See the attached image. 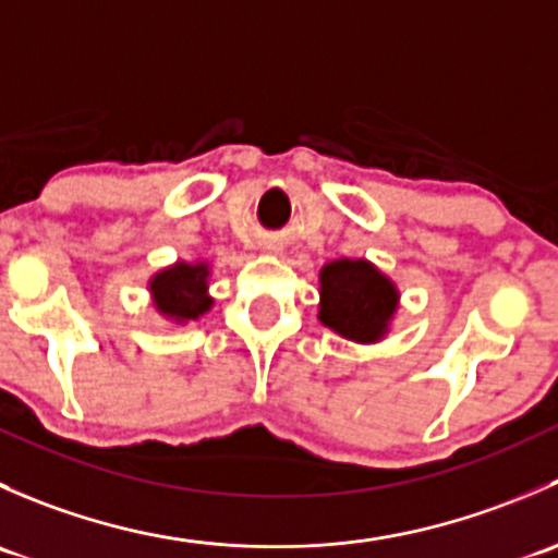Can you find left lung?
I'll return each mask as SVG.
<instances>
[{
    "mask_svg": "<svg viewBox=\"0 0 558 558\" xmlns=\"http://www.w3.org/2000/svg\"><path fill=\"white\" fill-rule=\"evenodd\" d=\"M397 311V291L369 262H331L320 269V324L356 342H373Z\"/></svg>",
    "mask_w": 558,
    "mask_h": 558,
    "instance_id": "left-lung-1",
    "label": "left lung"
}]
</instances>
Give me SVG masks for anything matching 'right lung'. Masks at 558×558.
Returning <instances> with one entry per match:
<instances>
[{
	"label": "right lung",
	"instance_id": "right-lung-1",
	"mask_svg": "<svg viewBox=\"0 0 558 558\" xmlns=\"http://www.w3.org/2000/svg\"><path fill=\"white\" fill-rule=\"evenodd\" d=\"M150 291L156 296V307L170 315L174 320H194L210 307L207 291V267L205 264H178V267L165 269L154 278Z\"/></svg>",
	"mask_w": 558,
	"mask_h": 558
}]
</instances>
